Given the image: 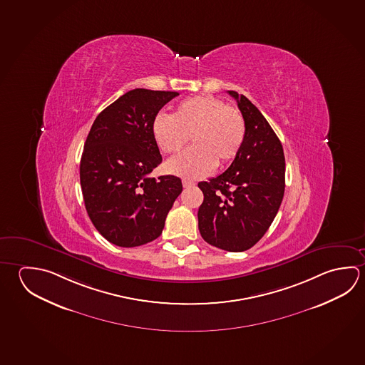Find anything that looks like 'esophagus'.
<instances>
[{
  "label": "esophagus",
  "instance_id": "obj_1",
  "mask_svg": "<svg viewBox=\"0 0 365 365\" xmlns=\"http://www.w3.org/2000/svg\"><path fill=\"white\" fill-rule=\"evenodd\" d=\"M182 185H183V187H185V188H188V187H192V185H195V183H193V182H191V180H182Z\"/></svg>",
  "mask_w": 365,
  "mask_h": 365
}]
</instances>
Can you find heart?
<instances>
[{"label":"heart","instance_id":"heart-1","mask_svg":"<svg viewBox=\"0 0 365 365\" xmlns=\"http://www.w3.org/2000/svg\"><path fill=\"white\" fill-rule=\"evenodd\" d=\"M155 142L167 155H175L190 140L193 146L167 163L169 173L200 180L217 165L236 158L246 137L240 110L214 96L185 98L172 116L158 114L151 124Z\"/></svg>","mask_w":365,"mask_h":365}]
</instances>
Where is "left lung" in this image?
Returning a JSON list of instances; mask_svg holds the SVG:
<instances>
[{
    "label": "left lung",
    "mask_w": 365,
    "mask_h": 365,
    "mask_svg": "<svg viewBox=\"0 0 365 365\" xmlns=\"http://www.w3.org/2000/svg\"><path fill=\"white\" fill-rule=\"evenodd\" d=\"M246 123L242 148L224 173L200 182L204 201L198 230L217 249L252 247L274 220L284 193L286 163L281 141L247 97L228 91Z\"/></svg>",
    "instance_id": "8db88e82"
}]
</instances>
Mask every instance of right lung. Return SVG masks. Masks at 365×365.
Masks as SVG:
<instances>
[{
  "label": "right lung",
  "mask_w": 365,
  "mask_h": 365,
  "mask_svg": "<svg viewBox=\"0 0 365 365\" xmlns=\"http://www.w3.org/2000/svg\"><path fill=\"white\" fill-rule=\"evenodd\" d=\"M178 95L129 91L97 115L87 135L79 167L86 210L101 236L116 246L156 240L182 192L178 177H150L163 160L151 124Z\"/></svg>",
  "instance_id": "right-lung-1"
}]
</instances>
